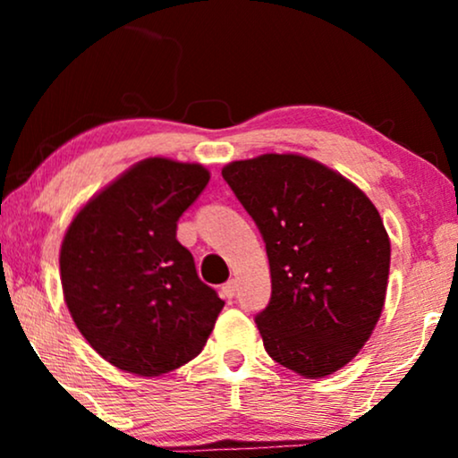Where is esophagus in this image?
<instances>
[{
  "label": "esophagus",
  "mask_w": 458,
  "mask_h": 458,
  "mask_svg": "<svg viewBox=\"0 0 458 458\" xmlns=\"http://www.w3.org/2000/svg\"><path fill=\"white\" fill-rule=\"evenodd\" d=\"M235 290H237V284H235V279H229L227 284H225L223 287H221V292H223V296L227 298V300H231L235 296Z\"/></svg>",
  "instance_id": "esophagus-1"
}]
</instances>
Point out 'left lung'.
Wrapping results in <instances>:
<instances>
[{
	"label": "left lung",
	"mask_w": 458,
	"mask_h": 458,
	"mask_svg": "<svg viewBox=\"0 0 458 458\" xmlns=\"http://www.w3.org/2000/svg\"><path fill=\"white\" fill-rule=\"evenodd\" d=\"M223 179L267 243L271 302L256 325L268 356L309 379L340 371L384 310L390 237L377 208L300 154L229 162Z\"/></svg>",
	"instance_id": "left-lung-1"
}]
</instances>
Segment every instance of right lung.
Instances as JSON below:
<instances>
[{"mask_svg": "<svg viewBox=\"0 0 458 458\" xmlns=\"http://www.w3.org/2000/svg\"><path fill=\"white\" fill-rule=\"evenodd\" d=\"M202 165L146 158L98 191L60 248L64 302L96 352L158 377L202 352L225 302L199 281L177 221L208 185Z\"/></svg>", "mask_w": 458, "mask_h": 458, "instance_id": "add662e5", "label": "right lung"}]
</instances>
